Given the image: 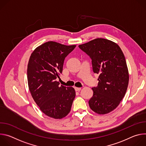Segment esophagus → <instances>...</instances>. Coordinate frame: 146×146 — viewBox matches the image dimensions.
Instances as JSON below:
<instances>
[{
    "instance_id": "1",
    "label": "esophagus",
    "mask_w": 146,
    "mask_h": 146,
    "mask_svg": "<svg viewBox=\"0 0 146 146\" xmlns=\"http://www.w3.org/2000/svg\"><path fill=\"white\" fill-rule=\"evenodd\" d=\"M74 90H75V91H80L81 90V88L75 87V88H74Z\"/></svg>"
}]
</instances>
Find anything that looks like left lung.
<instances>
[{"instance_id":"1","label":"left lung","mask_w":146,"mask_h":146,"mask_svg":"<svg viewBox=\"0 0 146 146\" xmlns=\"http://www.w3.org/2000/svg\"><path fill=\"white\" fill-rule=\"evenodd\" d=\"M78 47L92 60L94 73L99 74L98 86L89 106L99 114L114 110L126 93L129 74L124 55L118 44L105 38H98L79 45Z\"/></svg>"}]
</instances>
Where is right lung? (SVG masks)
Listing matches in <instances>:
<instances>
[{"mask_svg": "<svg viewBox=\"0 0 146 146\" xmlns=\"http://www.w3.org/2000/svg\"><path fill=\"white\" fill-rule=\"evenodd\" d=\"M76 46L48 41L37 47L29 58L27 77L32 96L42 112L55 119L69 114L76 96L73 87L59 86L56 81L65 58Z\"/></svg>", "mask_w": 146, "mask_h": 146, "instance_id": "1", "label": "right lung"}]
</instances>
